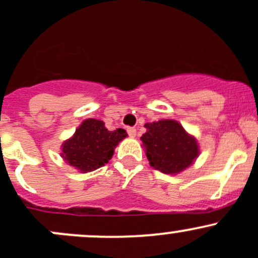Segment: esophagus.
I'll return each mask as SVG.
<instances>
[{
    "instance_id": "34e87169",
    "label": "esophagus",
    "mask_w": 258,
    "mask_h": 258,
    "mask_svg": "<svg viewBox=\"0 0 258 258\" xmlns=\"http://www.w3.org/2000/svg\"><path fill=\"white\" fill-rule=\"evenodd\" d=\"M128 134L132 138H134L135 135H137V129H135V128H128Z\"/></svg>"
}]
</instances>
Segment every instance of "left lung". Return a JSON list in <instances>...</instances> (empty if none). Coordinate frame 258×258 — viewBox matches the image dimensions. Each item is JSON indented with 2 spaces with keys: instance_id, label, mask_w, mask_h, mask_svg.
Masks as SVG:
<instances>
[{
  "instance_id": "1",
  "label": "left lung",
  "mask_w": 258,
  "mask_h": 258,
  "mask_svg": "<svg viewBox=\"0 0 258 258\" xmlns=\"http://www.w3.org/2000/svg\"><path fill=\"white\" fill-rule=\"evenodd\" d=\"M147 132L140 137L150 167L164 174H178L189 168L200 155V144L182 124L162 119L145 124Z\"/></svg>"
}]
</instances>
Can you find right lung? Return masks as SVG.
I'll list each match as a JSON object with an SVG mask.
<instances>
[{"label":"right lung","mask_w":258,"mask_h":258,"mask_svg":"<svg viewBox=\"0 0 258 258\" xmlns=\"http://www.w3.org/2000/svg\"><path fill=\"white\" fill-rule=\"evenodd\" d=\"M128 137L124 129L108 130L98 119H85L74 135L61 145V158L80 173L93 172L105 165L114 155V149Z\"/></svg>","instance_id":"add662e5"}]
</instances>
